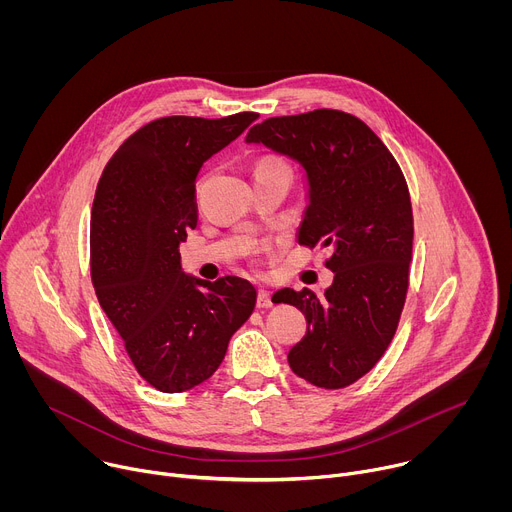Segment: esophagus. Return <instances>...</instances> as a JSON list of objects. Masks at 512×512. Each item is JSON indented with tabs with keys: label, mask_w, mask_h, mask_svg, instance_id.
Returning <instances> with one entry per match:
<instances>
[{
	"label": "esophagus",
	"mask_w": 512,
	"mask_h": 512,
	"mask_svg": "<svg viewBox=\"0 0 512 512\" xmlns=\"http://www.w3.org/2000/svg\"><path fill=\"white\" fill-rule=\"evenodd\" d=\"M273 302H271V294L267 289H259L257 294V308H271Z\"/></svg>",
	"instance_id": "obj_1"
}]
</instances>
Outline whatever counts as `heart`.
Listing matches in <instances>:
<instances>
[{
	"label": "heart",
	"instance_id": "b5f03b06",
	"mask_svg": "<svg viewBox=\"0 0 512 512\" xmlns=\"http://www.w3.org/2000/svg\"><path fill=\"white\" fill-rule=\"evenodd\" d=\"M259 172H287V170H285V164L277 158H261L255 166V174Z\"/></svg>",
	"mask_w": 512,
	"mask_h": 512
}]
</instances>
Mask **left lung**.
I'll list each match as a JSON object with an SVG mask.
<instances>
[{
    "mask_svg": "<svg viewBox=\"0 0 512 512\" xmlns=\"http://www.w3.org/2000/svg\"><path fill=\"white\" fill-rule=\"evenodd\" d=\"M247 143L296 160L310 204L298 241L330 251L332 285L279 289L273 304L304 312L306 336L289 350L291 371L322 389H344L367 375L391 344L409 287L413 212L405 176L375 131L358 117L316 109L271 117Z\"/></svg>",
    "mask_w": 512,
    "mask_h": 512,
    "instance_id": "8db88e82",
    "label": "left lung"
}]
</instances>
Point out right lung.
<instances>
[{"instance_id": "right-lung-1", "label": "right lung", "mask_w": 512, "mask_h": 512, "mask_svg": "<svg viewBox=\"0 0 512 512\" xmlns=\"http://www.w3.org/2000/svg\"><path fill=\"white\" fill-rule=\"evenodd\" d=\"M257 113L162 117L137 129L107 162L91 212V279L137 373L162 393L214 375L257 291L241 277L204 281L180 265L196 227V176Z\"/></svg>"}]
</instances>
